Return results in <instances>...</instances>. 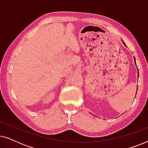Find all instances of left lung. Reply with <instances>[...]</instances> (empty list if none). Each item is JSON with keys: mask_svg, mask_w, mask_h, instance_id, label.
Masks as SVG:
<instances>
[{"mask_svg": "<svg viewBox=\"0 0 148 148\" xmlns=\"http://www.w3.org/2000/svg\"><path fill=\"white\" fill-rule=\"evenodd\" d=\"M122 41H123V40H122ZM123 44H125V46H126V44H125V42H123ZM134 60H135V64H136V63H135V57H134ZM136 66H137V65H136ZM137 71H138V69H137ZM138 75H139V73H138ZM136 94H137V92H136Z\"/></svg>", "mask_w": 148, "mask_h": 148, "instance_id": "obj_1", "label": "left lung"}]
</instances>
